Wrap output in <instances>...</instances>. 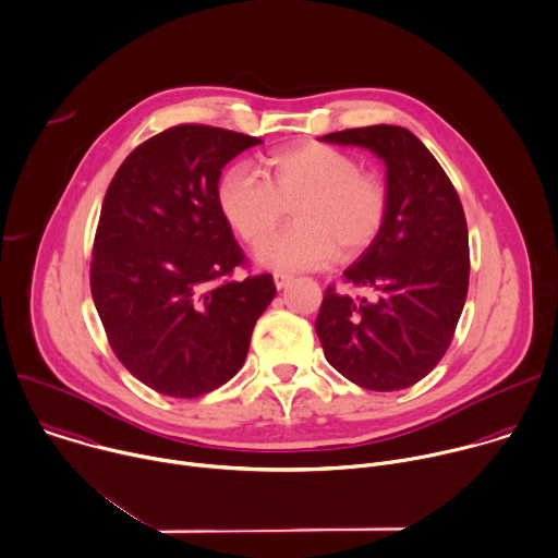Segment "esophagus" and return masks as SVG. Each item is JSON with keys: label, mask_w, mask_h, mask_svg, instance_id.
Listing matches in <instances>:
<instances>
[{"label": "esophagus", "mask_w": 558, "mask_h": 558, "mask_svg": "<svg viewBox=\"0 0 558 558\" xmlns=\"http://www.w3.org/2000/svg\"><path fill=\"white\" fill-rule=\"evenodd\" d=\"M293 280L291 274H282V271H276L274 274V282H276V289H284L289 282Z\"/></svg>", "instance_id": "obj_1"}]
</instances>
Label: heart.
<instances>
[{
	"mask_svg": "<svg viewBox=\"0 0 558 558\" xmlns=\"http://www.w3.org/2000/svg\"><path fill=\"white\" fill-rule=\"evenodd\" d=\"M292 206L296 221L258 250L276 269H313L352 258L377 239L386 221L388 189L356 157L322 142H295L260 157V166H234L219 181L226 221L247 245L262 241Z\"/></svg>",
	"mask_w": 558,
	"mask_h": 558,
	"instance_id": "heart-1",
	"label": "heart"
}]
</instances>
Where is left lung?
I'll use <instances>...</instances> for the list:
<instances>
[{"instance_id":"left-lung-1","label":"left lung","mask_w":558,"mask_h":558,"mask_svg":"<svg viewBox=\"0 0 558 558\" xmlns=\"http://www.w3.org/2000/svg\"><path fill=\"white\" fill-rule=\"evenodd\" d=\"M386 161L377 239L343 271L367 295L324 291L315 330L328 363L375 392L405 390L445 356L469 291V230L451 179L408 129L375 124L322 137Z\"/></svg>"}]
</instances>
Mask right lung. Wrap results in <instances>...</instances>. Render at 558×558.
Wrapping results in <instances>:
<instances>
[{"label": "right lung", "mask_w": 558, "mask_h": 558, "mask_svg": "<svg viewBox=\"0 0 558 558\" xmlns=\"http://www.w3.org/2000/svg\"><path fill=\"white\" fill-rule=\"evenodd\" d=\"M260 142L177 124L133 148L107 189L92 298L120 363L163 397L228 384L276 295L269 274L232 278L247 258L219 206L221 168Z\"/></svg>", "instance_id": "obj_1"}]
</instances>
